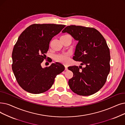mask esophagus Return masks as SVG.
<instances>
[{"instance_id": "esophagus-1", "label": "esophagus", "mask_w": 125, "mask_h": 125, "mask_svg": "<svg viewBox=\"0 0 125 125\" xmlns=\"http://www.w3.org/2000/svg\"><path fill=\"white\" fill-rule=\"evenodd\" d=\"M65 69L66 70H68V66H67V65H65Z\"/></svg>"}]
</instances>
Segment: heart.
Instances as JSON below:
<instances>
[{"mask_svg":"<svg viewBox=\"0 0 125 125\" xmlns=\"http://www.w3.org/2000/svg\"><path fill=\"white\" fill-rule=\"evenodd\" d=\"M67 55H60L56 56V59L57 61L65 63L67 61Z\"/></svg>","mask_w":125,"mask_h":125,"instance_id":"heart-1","label":"heart"}]
</instances>
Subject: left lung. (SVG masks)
Wrapping results in <instances>:
<instances>
[{
  "label": "left lung",
  "mask_w": 125,
  "mask_h": 125,
  "mask_svg": "<svg viewBox=\"0 0 125 125\" xmlns=\"http://www.w3.org/2000/svg\"><path fill=\"white\" fill-rule=\"evenodd\" d=\"M62 32L78 41L73 59L85 66L68 67L73 73L68 81L70 88L80 95L96 93L104 85L110 69V51L105 39L96 29L82 26H67Z\"/></svg>",
  "instance_id": "8db88e82"
}]
</instances>
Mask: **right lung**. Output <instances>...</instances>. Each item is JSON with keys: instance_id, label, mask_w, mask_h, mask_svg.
<instances>
[{"instance_id": "right-lung-1", "label": "right lung", "mask_w": 125, "mask_h": 125, "mask_svg": "<svg viewBox=\"0 0 125 125\" xmlns=\"http://www.w3.org/2000/svg\"><path fill=\"white\" fill-rule=\"evenodd\" d=\"M65 26L62 24H34L19 37L12 52V70L20 86L25 91L39 94L48 90L57 75L64 71L63 65L52 63L42 68L52 38Z\"/></svg>"}]
</instances>
